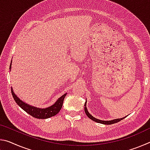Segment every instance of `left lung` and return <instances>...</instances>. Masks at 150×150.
<instances>
[{"label": "left lung", "instance_id": "obj_1", "mask_svg": "<svg viewBox=\"0 0 150 150\" xmlns=\"http://www.w3.org/2000/svg\"><path fill=\"white\" fill-rule=\"evenodd\" d=\"M85 114L87 115V116H88V118L91 120L96 122H98V123H100V124H107V125H109V124H115L116 122H118L119 121H120L122 120V119L125 118V117L124 118H116V119H114V120H99V119H97L95 117H93V116L91 115V114L88 112V111L87 110V99H86V102L85 103Z\"/></svg>", "mask_w": 150, "mask_h": 150}]
</instances>
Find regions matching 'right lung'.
Instances as JSON below:
<instances>
[{"mask_svg":"<svg viewBox=\"0 0 150 150\" xmlns=\"http://www.w3.org/2000/svg\"><path fill=\"white\" fill-rule=\"evenodd\" d=\"M11 65H12V62L11 63V65H10V69H11ZM11 92L12 96H13L15 102L18 105L20 108L26 112L28 115H31L32 116L36 118L39 119H46L48 118L52 117L59 112L61 109L62 108L63 100L65 97L67 93L63 95L61 97H59L57 100L54 105L49 106L47 108H37L35 107L34 106H31L24 103V101L20 100V98L18 97V96L14 93L13 88L11 87Z\"/></svg>","mask_w":150,"mask_h":150,"instance_id":"1","label":"right lung"}]
</instances>
